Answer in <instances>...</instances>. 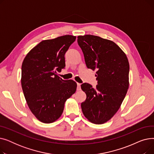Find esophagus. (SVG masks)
<instances>
[{"mask_svg":"<svg viewBox=\"0 0 154 154\" xmlns=\"http://www.w3.org/2000/svg\"><path fill=\"white\" fill-rule=\"evenodd\" d=\"M77 91H80L81 90V87H80V84L77 83Z\"/></svg>","mask_w":154,"mask_h":154,"instance_id":"esophagus-1","label":"esophagus"}]
</instances>
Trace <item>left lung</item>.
<instances>
[{
    "mask_svg": "<svg viewBox=\"0 0 154 154\" xmlns=\"http://www.w3.org/2000/svg\"><path fill=\"white\" fill-rule=\"evenodd\" d=\"M77 42L88 69L97 70L96 88L81 85L87 98L81 103L84 116L91 122H107L119 109L128 88L129 63L125 54L114 42L92 35H79Z\"/></svg>",
    "mask_w": 154,
    "mask_h": 154,
    "instance_id": "8db88e82",
    "label": "left lung"
}]
</instances>
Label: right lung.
Segmentation results:
<instances>
[{
	"mask_svg": "<svg viewBox=\"0 0 154 154\" xmlns=\"http://www.w3.org/2000/svg\"><path fill=\"white\" fill-rule=\"evenodd\" d=\"M75 38L66 35L42 40L22 62L21 84L24 97L32 114L43 123L57 120L65 102L76 91L75 81L63 80L57 74L66 67L65 54Z\"/></svg>",
	"mask_w": 154,
	"mask_h": 154,
	"instance_id": "obj_1",
	"label": "right lung"
}]
</instances>
